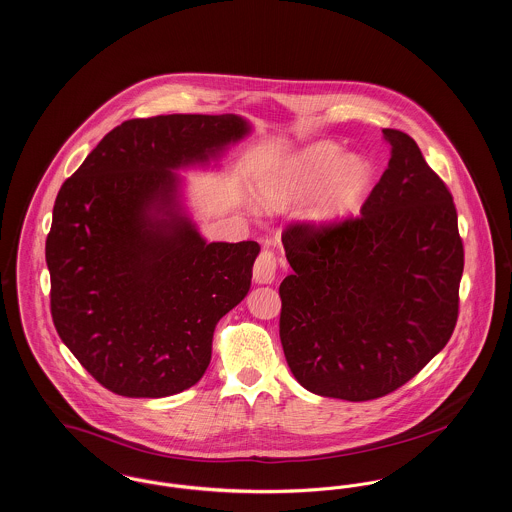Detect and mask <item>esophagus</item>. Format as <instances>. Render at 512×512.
I'll return each instance as SVG.
<instances>
[{
	"mask_svg": "<svg viewBox=\"0 0 512 512\" xmlns=\"http://www.w3.org/2000/svg\"><path fill=\"white\" fill-rule=\"evenodd\" d=\"M276 270H278V262H276L274 252L264 250L256 258V264H254V281L262 283V285H268L276 279Z\"/></svg>",
	"mask_w": 512,
	"mask_h": 512,
	"instance_id": "obj_1",
	"label": "esophagus"
}]
</instances>
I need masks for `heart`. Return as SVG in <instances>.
<instances>
[{
    "mask_svg": "<svg viewBox=\"0 0 512 512\" xmlns=\"http://www.w3.org/2000/svg\"><path fill=\"white\" fill-rule=\"evenodd\" d=\"M375 182L373 164L362 154H344L334 142H317L289 158L262 184L268 201L307 197L303 215L330 225L354 215Z\"/></svg>",
    "mask_w": 512,
    "mask_h": 512,
    "instance_id": "b5f03b06",
    "label": "heart"
}]
</instances>
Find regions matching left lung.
Wrapping results in <instances>:
<instances>
[{
  "label": "left lung",
  "instance_id": "8db88e82",
  "mask_svg": "<svg viewBox=\"0 0 512 512\" xmlns=\"http://www.w3.org/2000/svg\"><path fill=\"white\" fill-rule=\"evenodd\" d=\"M387 170L362 215L289 225L279 338L311 393L383 397L448 344L458 321L464 244L452 193L409 135L383 129Z\"/></svg>",
  "mask_w": 512,
  "mask_h": 512
}]
</instances>
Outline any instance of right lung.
<instances>
[{"label":"right lung","instance_id":"obj_1","mask_svg":"<svg viewBox=\"0 0 512 512\" xmlns=\"http://www.w3.org/2000/svg\"><path fill=\"white\" fill-rule=\"evenodd\" d=\"M236 115L131 119L60 187L47 236L58 336L109 391L158 399L195 385L221 317L248 293L260 244L207 242L178 170L248 137Z\"/></svg>","mask_w":512,"mask_h":512}]
</instances>
